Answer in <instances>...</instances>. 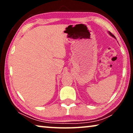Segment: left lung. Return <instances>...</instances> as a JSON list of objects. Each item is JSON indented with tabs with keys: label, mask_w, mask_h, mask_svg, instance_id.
<instances>
[{
	"label": "left lung",
	"mask_w": 133,
	"mask_h": 133,
	"mask_svg": "<svg viewBox=\"0 0 133 133\" xmlns=\"http://www.w3.org/2000/svg\"><path fill=\"white\" fill-rule=\"evenodd\" d=\"M108 34H110V36H112V37H114V38H115V39H116V37H115V36H114V35H112V34H111V32H110V31H108Z\"/></svg>",
	"instance_id": "left-lung-1"
}]
</instances>
